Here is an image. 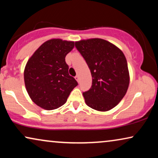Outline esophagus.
<instances>
[{
	"label": "esophagus",
	"instance_id": "esophagus-1",
	"mask_svg": "<svg viewBox=\"0 0 158 158\" xmlns=\"http://www.w3.org/2000/svg\"><path fill=\"white\" fill-rule=\"evenodd\" d=\"M75 80H76V81H77V82H79V80H80V78H79V76H78V75H76V76L75 77Z\"/></svg>",
	"mask_w": 158,
	"mask_h": 158
}]
</instances>
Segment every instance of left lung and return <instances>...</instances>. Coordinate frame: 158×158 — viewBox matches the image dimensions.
Here are the masks:
<instances>
[{
	"label": "left lung",
	"instance_id": "obj_1",
	"mask_svg": "<svg viewBox=\"0 0 158 158\" xmlns=\"http://www.w3.org/2000/svg\"><path fill=\"white\" fill-rule=\"evenodd\" d=\"M92 75V85L83 92L88 106L96 111L113 109L126 94L129 74L126 57L120 49L102 39L75 42Z\"/></svg>",
	"mask_w": 158,
	"mask_h": 158
}]
</instances>
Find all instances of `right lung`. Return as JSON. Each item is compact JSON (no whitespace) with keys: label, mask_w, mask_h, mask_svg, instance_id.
<instances>
[{"label":"right lung","mask_w":158,"mask_h":158,"mask_svg":"<svg viewBox=\"0 0 158 158\" xmlns=\"http://www.w3.org/2000/svg\"><path fill=\"white\" fill-rule=\"evenodd\" d=\"M75 42L60 39L41 45L28 60L24 83L28 94L42 109L53 110L64 104L77 82L68 73L65 57Z\"/></svg>","instance_id":"add662e5"}]
</instances>
